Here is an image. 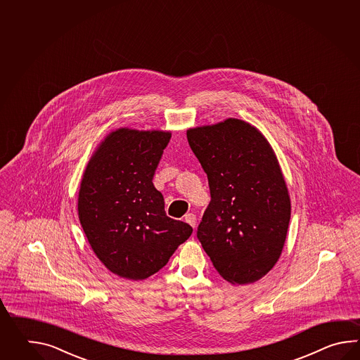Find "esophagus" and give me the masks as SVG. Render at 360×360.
<instances>
[{
  "label": "esophagus",
  "mask_w": 360,
  "mask_h": 360,
  "mask_svg": "<svg viewBox=\"0 0 360 360\" xmlns=\"http://www.w3.org/2000/svg\"><path fill=\"white\" fill-rule=\"evenodd\" d=\"M184 220L185 222H188L191 226L193 228H195V222H197V217H195V214H186L184 216Z\"/></svg>",
  "instance_id": "obj_1"
}]
</instances>
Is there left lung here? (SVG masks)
<instances>
[{"instance_id": "obj_1", "label": "left lung", "mask_w": 360, "mask_h": 360, "mask_svg": "<svg viewBox=\"0 0 360 360\" xmlns=\"http://www.w3.org/2000/svg\"><path fill=\"white\" fill-rule=\"evenodd\" d=\"M186 138L211 193L199 242L225 281L253 283L279 260L291 219L276 153L260 131L237 118L189 129Z\"/></svg>"}]
</instances>
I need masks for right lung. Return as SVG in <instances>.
<instances>
[{
	"label": "right lung",
	"mask_w": 360,
	"mask_h": 360,
	"mask_svg": "<svg viewBox=\"0 0 360 360\" xmlns=\"http://www.w3.org/2000/svg\"><path fill=\"white\" fill-rule=\"evenodd\" d=\"M169 139V131H112L84 169L79 222L98 259L121 278L153 276L193 231L166 214L152 181Z\"/></svg>",
	"instance_id": "obj_1"
}]
</instances>
